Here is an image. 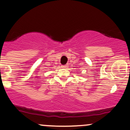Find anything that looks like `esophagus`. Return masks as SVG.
Segmentation results:
<instances>
[{"label":"esophagus","instance_id":"obj_1","mask_svg":"<svg viewBox=\"0 0 130 130\" xmlns=\"http://www.w3.org/2000/svg\"><path fill=\"white\" fill-rule=\"evenodd\" d=\"M61 67H62V68H63V69H65V68L67 67V65H62V66H61Z\"/></svg>","mask_w":130,"mask_h":130}]
</instances>
